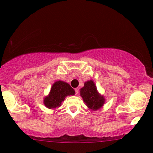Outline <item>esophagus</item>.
Here are the masks:
<instances>
[{"instance_id":"1","label":"esophagus","mask_w":153,"mask_h":153,"mask_svg":"<svg viewBox=\"0 0 153 153\" xmlns=\"http://www.w3.org/2000/svg\"><path fill=\"white\" fill-rule=\"evenodd\" d=\"M78 91H79V90H78V88H75V94H78Z\"/></svg>"}]
</instances>
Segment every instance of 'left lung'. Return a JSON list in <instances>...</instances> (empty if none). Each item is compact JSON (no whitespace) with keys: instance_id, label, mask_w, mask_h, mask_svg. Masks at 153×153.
<instances>
[{"instance_id":"8db88e82","label":"left lung","mask_w":153,"mask_h":153,"mask_svg":"<svg viewBox=\"0 0 153 153\" xmlns=\"http://www.w3.org/2000/svg\"><path fill=\"white\" fill-rule=\"evenodd\" d=\"M80 95L83 101L90 109L97 110L101 108L104 103V98L97 91V88L93 81L85 82V85L80 90Z\"/></svg>"}]
</instances>
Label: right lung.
Segmentation results:
<instances>
[{
    "label": "right lung",
    "instance_id": "right-lung-1",
    "mask_svg": "<svg viewBox=\"0 0 153 153\" xmlns=\"http://www.w3.org/2000/svg\"><path fill=\"white\" fill-rule=\"evenodd\" d=\"M75 90L68 83L57 81L52 86L49 95L44 99V104L49 109L60 107L68 95H74Z\"/></svg>",
    "mask_w": 153,
    "mask_h": 153
}]
</instances>
